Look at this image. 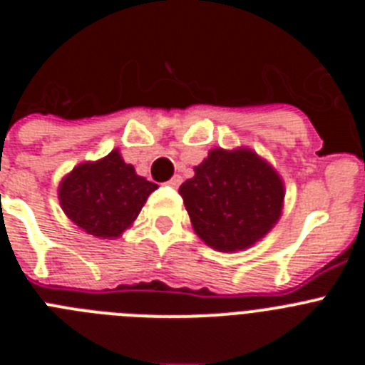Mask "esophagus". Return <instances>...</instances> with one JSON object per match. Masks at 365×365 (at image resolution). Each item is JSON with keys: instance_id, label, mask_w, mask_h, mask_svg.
<instances>
[{"instance_id": "1", "label": "esophagus", "mask_w": 365, "mask_h": 365, "mask_svg": "<svg viewBox=\"0 0 365 365\" xmlns=\"http://www.w3.org/2000/svg\"><path fill=\"white\" fill-rule=\"evenodd\" d=\"M180 182H182V177H180V175H175V177H172V179L168 180V185L173 186V188H177V186H179Z\"/></svg>"}]
</instances>
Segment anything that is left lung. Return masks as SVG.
Returning <instances> with one entry per match:
<instances>
[{
	"label": "left lung",
	"instance_id": "obj_1",
	"mask_svg": "<svg viewBox=\"0 0 365 365\" xmlns=\"http://www.w3.org/2000/svg\"><path fill=\"white\" fill-rule=\"evenodd\" d=\"M193 172L179 193L195 234L214 250H247L282 217V175L250 148H214Z\"/></svg>",
	"mask_w": 365,
	"mask_h": 365
}]
</instances>
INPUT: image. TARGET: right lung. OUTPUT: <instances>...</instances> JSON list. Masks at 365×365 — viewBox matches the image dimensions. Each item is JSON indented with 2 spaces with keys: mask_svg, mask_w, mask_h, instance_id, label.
Here are the masks:
<instances>
[{
  "mask_svg": "<svg viewBox=\"0 0 365 365\" xmlns=\"http://www.w3.org/2000/svg\"><path fill=\"white\" fill-rule=\"evenodd\" d=\"M159 186L137 175L120 150L74 166L58 185L63 214L86 234L117 240L133 227L150 193Z\"/></svg>",
  "mask_w": 365,
  "mask_h": 365,
  "instance_id": "1",
  "label": "right lung"
}]
</instances>
